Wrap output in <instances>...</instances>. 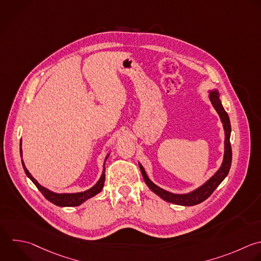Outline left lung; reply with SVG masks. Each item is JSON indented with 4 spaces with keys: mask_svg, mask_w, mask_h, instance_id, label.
<instances>
[{
    "mask_svg": "<svg viewBox=\"0 0 261 261\" xmlns=\"http://www.w3.org/2000/svg\"><path fill=\"white\" fill-rule=\"evenodd\" d=\"M209 99L211 101L212 106L214 107V109L216 110V112L218 113L220 120L222 122V126L224 129V154H223V160L221 163V166L219 167V169L214 173V175H212L206 182H204L202 186H200L199 188H197L196 190L187 193V194H173L170 193L168 191H165L163 189H161L160 187H158L157 185H155L147 175L144 167L142 166L141 163H139L142 175L144 177V180L146 182V185L149 187V189L154 192L156 195H158L160 198H162L163 200L176 204V205H182V206H193V205H197L201 202H203L204 200H206L213 192L214 190L220 185V182L225 178V176L227 175L229 168H230V164H231V147H230V142H229V138H230V122H229V118L227 113L225 112V110L222 107V104L220 102L219 99V94L217 92V90L214 91H210L209 92Z\"/></svg>",
    "mask_w": 261,
    "mask_h": 261,
    "instance_id": "8db88e82",
    "label": "left lung"
}]
</instances>
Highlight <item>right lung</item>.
<instances>
[{"label": "right lung", "mask_w": 261, "mask_h": 261, "mask_svg": "<svg viewBox=\"0 0 261 261\" xmlns=\"http://www.w3.org/2000/svg\"><path fill=\"white\" fill-rule=\"evenodd\" d=\"M20 156L22 157V150H21V142H20ZM109 154L106 156L105 161L107 160ZM22 162V166L23 169L27 173V175L32 179V181L37 186V188L40 190V192L44 195V197L52 202L53 204L57 205V206H61V207H73V206H79L82 203H84L85 201H87L88 199L94 197L95 195L99 194L103 187H104V182H105V162H104V168L102 171V175L100 177V179L97 181V184L95 186H93L91 189L85 191V192H80V193H63V194H59V193H55L52 192L50 190H48L47 188L41 186L37 179L30 173V171L28 170V168L25 167V164L23 162V160H21Z\"/></svg>", "instance_id": "obj_1"}]
</instances>
